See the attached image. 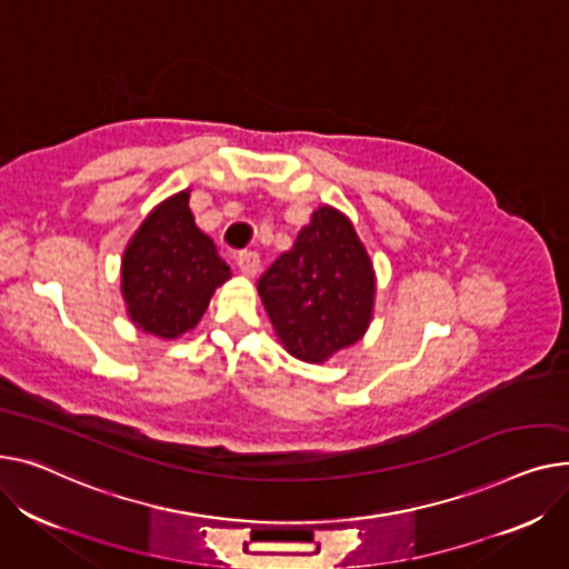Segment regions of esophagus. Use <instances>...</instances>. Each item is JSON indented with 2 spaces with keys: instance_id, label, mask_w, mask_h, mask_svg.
Wrapping results in <instances>:
<instances>
[{
  "instance_id": "34e87169",
  "label": "esophagus",
  "mask_w": 569,
  "mask_h": 569,
  "mask_svg": "<svg viewBox=\"0 0 569 569\" xmlns=\"http://www.w3.org/2000/svg\"><path fill=\"white\" fill-rule=\"evenodd\" d=\"M237 263H239V271L246 278H254L259 273V254L257 252H241Z\"/></svg>"
}]
</instances>
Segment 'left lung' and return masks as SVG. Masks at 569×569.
Returning a JSON list of instances; mask_svg holds the SVG:
<instances>
[{
  "instance_id": "1",
  "label": "left lung",
  "mask_w": 569,
  "mask_h": 569,
  "mask_svg": "<svg viewBox=\"0 0 569 569\" xmlns=\"http://www.w3.org/2000/svg\"><path fill=\"white\" fill-rule=\"evenodd\" d=\"M257 289L282 347L298 360L326 362L365 336L377 280L351 220L319 207Z\"/></svg>"
}]
</instances>
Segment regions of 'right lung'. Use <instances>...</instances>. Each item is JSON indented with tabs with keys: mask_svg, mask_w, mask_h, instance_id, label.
Masks as SVG:
<instances>
[{
	"mask_svg": "<svg viewBox=\"0 0 569 569\" xmlns=\"http://www.w3.org/2000/svg\"><path fill=\"white\" fill-rule=\"evenodd\" d=\"M190 190L160 202L132 233L121 259V293L128 317L149 336L174 340L192 330L229 266L194 224Z\"/></svg>",
	"mask_w": 569,
	"mask_h": 569,
	"instance_id": "obj_1",
	"label": "right lung"
}]
</instances>
